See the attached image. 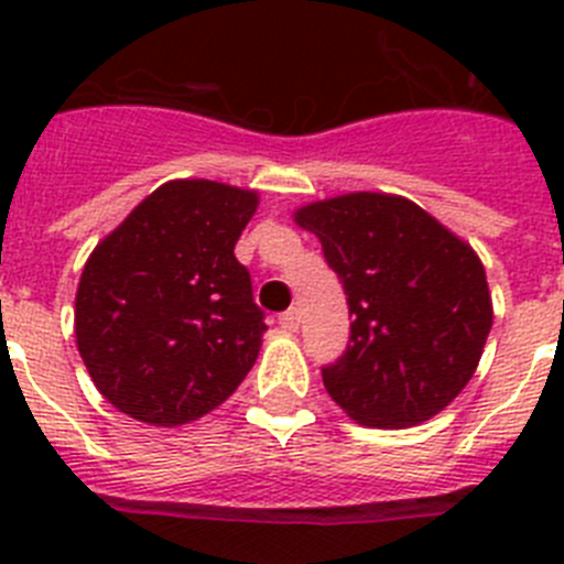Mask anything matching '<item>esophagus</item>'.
Returning a JSON list of instances; mask_svg holds the SVG:
<instances>
[{
	"label": "esophagus",
	"mask_w": 564,
	"mask_h": 564,
	"mask_svg": "<svg viewBox=\"0 0 564 564\" xmlns=\"http://www.w3.org/2000/svg\"><path fill=\"white\" fill-rule=\"evenodd\" d=\"M299 322H302V311H299V307H291V311H285L282 316H279V325H282V330L288 333H296Z\"/></svg>",
	"instance_id": "esophagus-1"
}]
</instances>
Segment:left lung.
<instances>
[{
    "mask_svg": "<svg viewBox=\"0 0 564 564\" xmlns=\"http://www.w3.org/2000/svg\"><path fill=\"white\" fill-rule=\"evenodd\" d=\"M347 293V350L322 367L352 421L401 430L446 410L491 330V293L471 246L395 194L356 192L299 208Z\"/></svg>",
    "mask_w": 564,
    "mask_h": 564,
    "instance_id": "left-lung-1",
    "label": "left lung"
}]
</instances>
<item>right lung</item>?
I'll return each mask as SVG.
<instances>
[{"label": "right lung", "instance_id": "obj_1", "mask_svg": "<svg viewBox=\"0 0 564 564\" xmlns=\"http://www.w3.org/2000/svg\"><path fill=\"white\" fill-rule=\"evenodd\" d=\"M257 203L226 183H163L89 253L76 341L115 410L177 426L248 376L268 327L234 246Z\"/></svg>", "mask_w": 564, "mask_h": 564}]
</instances>
